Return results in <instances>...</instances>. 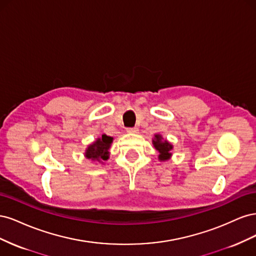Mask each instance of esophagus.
I'll return each mask as SVG.
<instances>
[{"instance_id":"1","label":"esophagus","mask_w":256,"mask_h":256,"mask_svg":"<svg viewBox=\"0 0 256 256\" xmlns=\"http://www.w3.org/2000/svg\"><path fill=\"white\" fill-rule=\"evenodd\" d=\"M127 132L128 134H138V129L136 127H132V128H127Z\"/></svg>"}]
</instances>
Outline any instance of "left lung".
Wrapping results in <instances>:
<instances>
[{"label":"left lung","mask_w":256,"mask_h":256,"mask_svg":"<svg viewBox=\"0 0 256 256\" xmlns=\"http://www.w3.org/2000/svg\"><path fill=\"white\" fill-rule=\"evenodd\" d=\"M152 144L154 146V148L159 152V157H158L159 160L164 161L171 158L172 156L171 150H173V145L171 143H168L166 140H164V138H162L160 134L154 136Z\"/></svg>","instance_id":"obj_1"}]
</instances>
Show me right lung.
Here are the masks:
<instances>
[{"mask_svg":"<svg viewBox=\"0 0 256 256\" xmlns=\"http://www.w3.org/2000/svg\"><path fill=\"white\" fill-rule=\"evenodd\" d=\"M113 142V138L106 134H102L97 140L88 145L85 150V157L92 161H98L100 164H104V161L109 159L110 152L109 150Z\"/></svg>","mask_w":256,"mask_h":256,"instance_id":"add662e5","label":"right lung"}]
</instances>
